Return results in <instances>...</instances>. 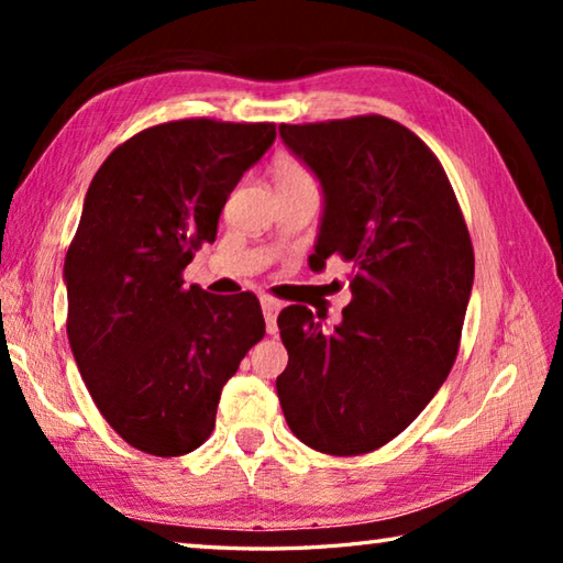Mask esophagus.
Segmentation results:
<instances>
[{"instance_id": "obj_1", "label": "esophagus", "mask_w": 563, "mask_h": 563, "mask_svg": "<svg viewBox=\"0 0 563 563\" xmlns=\"http://www.w3.org/2000/svg\"><path fill=\"white\" fill-rule=\"evenodd\" d=\"M261 308H263V316H265V328H268V332L273 335V332L278 330V325H275V318H278L283 305L275 298H271V295H261Z\"/></svg>"}]
</instances>
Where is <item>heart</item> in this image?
Returning a JSON list of instances; mask_svg holds the SVG:
<instances>
[{"instance_id": "1", "label": "heart", "mask_w": 563, "mask_h": 563, "mask_svg": "<svg viewBox=\"0 0 563 563\" xmlns=\"http://www.w3.org/2000/svg\"><path fill=\"white\" fill-rule=\"evenodd\" d=\"M273 180L275 188L278 186H298V184H312L310 174L305 170L298 158L292 156H278L273 161Z\"/></svg>"}]
</instances>
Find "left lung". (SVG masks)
Wrapping results in <instances>:
<instances>
[{
    "mask_svg": "<svg viewBox=\"0 0 563 563\" xmlns=\"http://www.w3.org/2000/svg\"><path fill=\"white\" fill-rule=\"evenodd\" d=\"M290 154L318 178L312 271L352 263L340 325L302 305L278 316L285 422L312 450L352 456L407 430L450 375L474 283V251L440 161L385 117L290 126Z\"/></svg>",
    "mask_w": 563,
    "mask_h": 563,
    "instance_id": "1",
    "label": "left lung"
}]
</instances>
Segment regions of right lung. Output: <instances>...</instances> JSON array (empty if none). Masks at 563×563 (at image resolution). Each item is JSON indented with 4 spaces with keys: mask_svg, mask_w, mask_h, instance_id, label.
<instances>
[{
    "mask_svg": "<svg viewBox=\"0 0 563 563\" xmlns=\"http://www.w3.org/2000/svg\"><path fill=\"white\" fill-rule=\"evenodd\" d=\"M273 141L275 123H161L113 151L84 198L64 261L66 332L99 412L141 452L198 450L223 385L265 335L253 292L184 288L180 273Z\"/></svg>",
    "mask_w": 563,
    "mask_h": 563,
    "instance_id": "obj_1",
    "label": "right lung"
}]
</instances>
